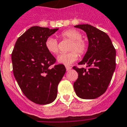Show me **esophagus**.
<instances>
[{
    "instance_id": "esophagus-1",
    "label": "esophagus",
    "mask_w": 127,
    "mask_h": 127,
    "mask_svg": "<svg viewBox=\"0 0 127 127\" xmlns=\"http://www.w3.org/2000/svg\"><path fill=\"white\" fill-rule=\"evenodd\" d=\"M65 68H66V70H67V71H68V70H70V69H72L71 67H69V66H65Z\"/></svg>"
}]
</instances>
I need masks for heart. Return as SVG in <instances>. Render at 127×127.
I'll use <instances>...</instances> for the list:
<instances>
[{
    "label": "heart",
    "mask_w": 127,
    "mask_h": 127,
    "mask_svg": "<svg viewBox=\"0 0 127 127\" xmlns=\"http://www.w3.org/2000/svg\"><path fill=\"white\" fill-rule=\"evenodd\" d=\"M60 37L62 39H67L72 41L69 51L70 52L62 53L57 57V62L65 65H70L77 60L78 54L83 55L86 52V44L82 39V35L79 31L75 29H69L62 32ZM45 48L48 52L51 54H57L59 51L57 41L53 37H49L45 41Z\"/></svg>",
    "instance_id": "obj_1"
}]
</instances>
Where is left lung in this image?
<instances>
[{"label":"left lung","instance_id":"1","mask_svg":"<svg viewBox=\"0 0 127 127\" xmlns=\"http://www.w3.org/2000/svg\"><path fill=\"white\" fill-rule=\"evenodd\" d=\"M86 32L88 47L83 60L78 64L86 65L88 69H73L78 73L74 83L77 97L83 99H94L105 92L116 68V50L108 35L88 24L77 25Z\"/></svg>","mask_w":127,"mask_h":127}]
</instances>
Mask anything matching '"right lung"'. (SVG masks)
<instances>
[{"instance_id": "add662e5", "label": "right lung", "mask_w": 127, "mask_h": 127, "mask_svg": "<svg viewBox=\"0 0 127 127\" xmlns=\"http://www.w3.org/2000/svg\"><path fill=\"white\" fill-rule=\"evenodd\" d=\"M58 29L32 27L16 42L11 55L13 74L22 92L33 102L50 104L57 96V88L66 69L52 67L55 58L45 48L48 37Z\"/></svg>"}]
</instances>
